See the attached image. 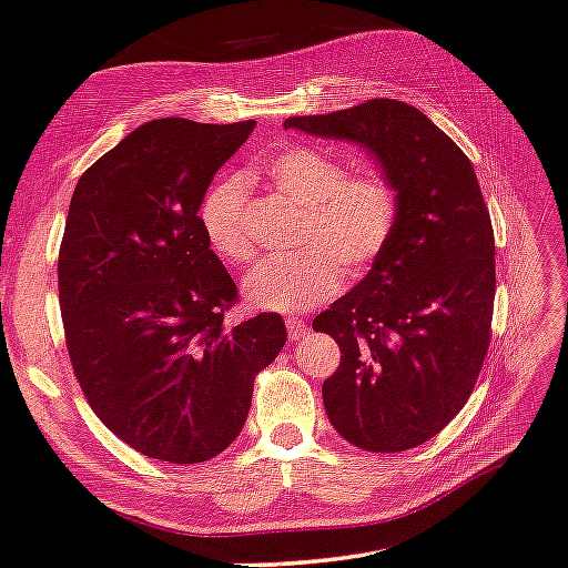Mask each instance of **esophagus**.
I'll return each mask as SVG.
<instances>
[{"mask_svg":"<svg viewBox=\"0 0 568 568\" xmlns=\"http://www.w3.org/2000/svg\"><path fill=\"white\" fill-rule=\"evenodd\" d=\"M285 327H287V335L291 339H301L307 335V323L303 317H295V315H287L285 317Z\"/></svg>","mask_w":568,"mask_h":568,"instance_id":"obj_1","label":"esophagus"}]
</instances>
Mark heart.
<instances>
[{
    "label": "heart",
    "instance_id": "heart-1",
    "mask_svg": "<svg viewBox=\"0 0 568 568\" xmlns=\"http://www.w3.org/2000/svg\"><path fill=\"white\" fill-rule=\"evenodd\" d=\"M275 191L303 209L291 261H273L245 277V301L263 311L301 313L325 303L347 275L375 265L395 235L399 199L395 185L375 171L347 176L345 163L315 146H287L263 163ZM251 181L223 173L203 193L201 229L211 248L235 267L251 265L255 239L248 223Z\"/></svg>",
    "mask_w": 568,
    "mask_h": 568
}]
</instances>
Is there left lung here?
<instances>
[{
    "instance_id": "1",
    "label": "left lung",
    "mask_w": 568,
    "mask_h": 568,
    "mask_svg": "<svg viewBox=\"0 0 568 568\" xmlns=\"http://www.w3.org/2000/svg\"><path fill=\"white\" fill-rule=\"evenodd\" d=\"M285 129L345 139L373 153L399 199L397 229L369 273L313 320L339 345L325 412L349 445H425L467 405L489 349L494 231L464 151L419 109L369 99L291 116Z\"/></svg>"
}]
</instances>
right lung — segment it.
<instances>
[{"instance_id": "obj_1", "label": "right lung", "mask_w": 568, "mask_h": 568, "mask_svg": "<svg viewBox=\"0 0 568 568\" xmlns=\"http://www.w3.org/2000/svg\"><path fill=\"white\" fill-rule=\"evenodd\" d=\"M253 126L149 121L71 195L59 248L71 367L99 419L151 459L221 455L245 425L255 375L287 339L277 313L223 323L239 287L199 221L215 171Z\"/></svg>"}]
</instances>
